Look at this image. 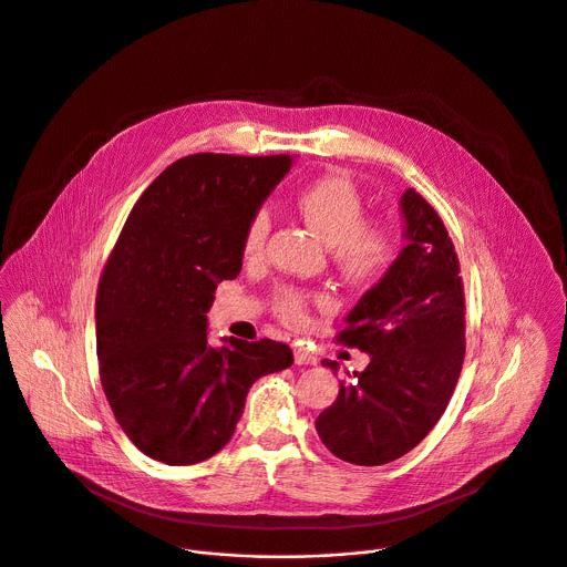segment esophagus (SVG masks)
Segmentation results:
<instances>
[{
    "label": "esophagus",
    "mask_w": 567,
    "mask_h": 567,
    "mask_svg": "<svg viewBox=\"0 0 567 567\" xmlns=\"http://www.w3.org/2000/svg\"><path fill=\"white\" fill-rule=\"evenodd\" d=\"M293 360H296V364H316V355L302 347L293 349Z\"/></svg>",
    "instance_id": "1"
}]
</instances>
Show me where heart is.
Wrapping results in <instances>:
<instances>
[{"label": "heart", "instance_id": "1", "mask_svg": "<svg viewBox=\"0 0 567 567\" xmlns=\"http://www.w3.org/2000/svg\"><path fill=\"white\" fill-rule=\"evenodd\" d=\"M305 225L329 247L333 260L347 278L367 282L388 271L396 258V238L383 225H362L364 209L351 179L327 175L307 184L296 198ZM271 227L269 209L256 212L247 227L245 254L256 258L262 251ZM278 309L289 324L305 322L307 302L296 291L278 296Z\"/></svg>", "mask_w": 567, "mask_h": 567}]
</instances>
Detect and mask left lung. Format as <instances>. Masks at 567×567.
I'll return each instance as SVG.
<instances>
[{"label":"left lung","instance_id":"obj_1","mask_svg":"<svg viewBox=\"0 0 567 567\" xmlns=\"http://www.w3.org/2000/svg\"><path fill=\"white\" fill-rule=\"evenodd\" d=\"M405 247L347 313L338 336L369 353L316 419L324 447L353 465H385L414 450L443 416L465 355V302L454 245L414 192L399 200ZM338 371V362L322 360Z\"/></svg>","mask_w":567,"mask_h":567}]
</instances>
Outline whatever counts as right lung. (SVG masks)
Wrapping results in <instances>:
<instances>
[{"mask_svg":"<svg viewBox=\"0 0 567 567\" xmlns=\"http://www.w3.org/2000/svg\"><path fill=\"white\" fill-rule=\"evenodd\" d=\"M291 155H186L135 203L95 300L100 379L131 443L194 465L234 436L249 388L293 362L276 340H209L216 287L243 269L251 218Z\"/></svg>","mask_w":567,"mask_h":567,"instance_id":"1","label":"right lung"}]
</instances>
